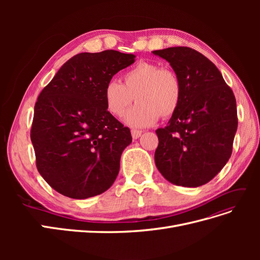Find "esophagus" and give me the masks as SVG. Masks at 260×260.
<instances>
[{"instance_id": "1", "label": "esophagus", "mask_w": 260, "mask_h": 260, "mask_svg": "<svg viewBox=\"0 0 260 260\" xmlns=\"http://www.w3.org/2000/svg\"><path fill=\"white\" fill-rule=\"evenodd\" d=\"M141 135H142V131H141V130H137V129H132L131 130V136H132V138L135 139V140L139 139L141 137Z\"/></svg>"}]
</instances>
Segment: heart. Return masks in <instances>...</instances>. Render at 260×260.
Here are the masks:
<instances>
[{
  "mask_svg": "<svg viewBox=\"0 0 260 260\" xmlns=\"http://www.w3.org/2000/svg\"><path fill=\"white\" fill-rule=\"evenodd\" d=\"M182 82L170 68H161L151 61H139L125 70L122 83L109 80L104 88L107 111L120 118L136 99L138 103L125 117L133 127H147L161 118H170L182 100Z\"/></svg>",
  "mask_w": 260,
  "mask_h": 260,
  "instance_id": "obj_1",
  "label": "heart"
}]
</instances>
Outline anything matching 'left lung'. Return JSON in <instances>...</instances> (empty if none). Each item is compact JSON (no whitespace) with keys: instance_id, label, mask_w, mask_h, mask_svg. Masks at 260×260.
<instances>
[{"instance_id":"obj_1","label":"left lung","mask_w":260,"mask_h":260,"mask_svg":"<svg viewBox=\"0 0 260 260\" xmlns=\"http://www.w3.org/2000/svg\"><path fill=\"white\" fill-rule=\"evenodd\" d=\"M153 54L169 61L183 90L177 113L156 130V167L176 185L206 184L232 154L238 129L233 91L214 62L198 51L175 46Z\"/></svg>"}]
</instances>
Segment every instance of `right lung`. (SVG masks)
I'll return each instance as SVG.
<instances>
[{"label":"right lung","mask_w":260,"mask_h":260,"mask_svg":"<svg viewBox=\"0 0 260 260\" xmlns=\"http://www.w3.org/2000/svg\"><path fill=\"white\" fill-rule=\"evenodd\" d=\"M135 57L114 50L77 54L38 98L30 131L37 168L67 198H92L115 182L132 137L107 111L104 88Z\"/></svg>","instance_id":"obj_1"}]
</instances>
